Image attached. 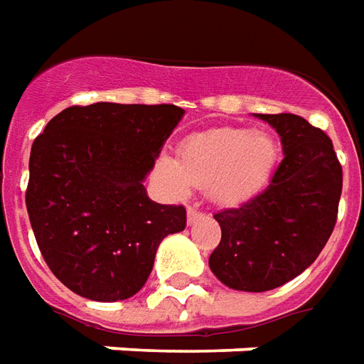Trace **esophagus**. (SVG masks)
I'll return each mask as SVG.
<instances>
[{"mask_svg":"<svg viewBox=\"0 0 364 364\" xmlns=\"http://www.w3.org/2000/svg\"><path fill=\"white\" fill-rule=\"evenodd\" d=\"M200 217H203V213L197 210V208H189V210H187V223H189V225H195Z\"/></svg>","mask_w":364,"mask_h":364,"instance_id":"34e87169","label":"esophagus"}]
</instances>
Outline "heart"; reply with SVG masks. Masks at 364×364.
<instances>
[{"label": "heart", "mask_w": 364, "mask_h": 364, "mask_svg": "<svg viewBox=\"0 0 364 364\" xmlns=\"http://www.w3.org/2000/svg\"><path fill=\"white\" fill-rule=\"evenodd\" d=\"M278 161V144L266 132L217 128L195 134L173 159H159L157 173L167 189L185 197L191 187H205L218 207L242 205L268 183Z\"/></svg>", "instance_id": "b5f03b06"}]
</instances>
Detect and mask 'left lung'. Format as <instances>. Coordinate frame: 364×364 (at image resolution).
I'll use <instances>...</instances> for the list:
<instances>
[{
    "instance_id": "obj_1",
    "label": "left lung",
    "mask_w": 364,
    "mask_h": 364,
    "mask_svg": "<svg viewBox=\"0 0 364 364\" xmlns=\"http://www.w3.org/2000/svg\"><path fill=\"white\" fill-rule=\"evenodd\" d=\"M278 132L284 159L268 187L215 215L220 244L210 272L238 291H268L309 268L329 240L343 171L331 139L296 114H256Z\"/></svg>"
}]
</instances>
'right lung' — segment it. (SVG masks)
Returning a JSON list of instances; mask_svg holds the SVG:
<instances>
[{
    "mask_svg": "<svg viewBox=\"0 0 364 364\" xmlns=\"http://www.w3.org/2000/svg\"><path fill=\"white\" fill-rule=\"evenodd\" d=\"M185 110L96 102L57 114L33 141L27 213L50 272L94 301L136 296L159 244L187 225L185 208L144 187Z\"/></svg>",
    "mask_w": 364,
    "mask_h": 364,
    "instance_id": "1",
    "label": "right lung"
}]
</instances>
